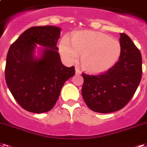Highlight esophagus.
Segmentation results:
<instances>
[{
	"instance_id": "1",
	"label": "esophagus",
	"mask_w": 147,
	"mask_h": 147,
	"mask_svg": "<svg viewBox=\"0 0 147 147\" xmlns=\"http://www.w3.org/2000/svg\"><path fill=\"white\" fill-rule=\"evenodd\" d=\"M76 73L77 75H80V74L82 73V71H81L79 70V68H76Z\"/></svg>"
}]
</instances>
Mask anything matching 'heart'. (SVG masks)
Returning a JSON list of instances; mask_svg holds the SVG:
<instances>
[{
	"instance_id": "obj_1",
	"label": "heart",
	"mask_w": 147,
	"mask_h": 147,
	"mask_svg": "<svg viewBox=\"0 0 147 147\" xmlns=\"http://www.w3.org/2000/svg\"><path fill=\"white\" fill-rule=\"evenodd\" d=\"M60 53L69 63L76 62L82 54V67L93 73H101L111 68L121 53L119 41L96 31H79L70 39L63 37L60 42Z\"/></svg>"
}]
</instances>
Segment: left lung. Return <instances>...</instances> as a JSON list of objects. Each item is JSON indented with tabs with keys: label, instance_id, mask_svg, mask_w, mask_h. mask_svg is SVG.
Instances as JSON below:
<instances>
[{
	"label": "left lung",
	"instance_id": "1",
	"mask_svg": "<svg viewBox=\"0 0 147 147\" xmlns=\"http://www.w3.org/2000/svg\"><path fill=\"white\" fill-rule=\"evenodd\" d=\"M119 61L104 73H82V96L88 107L95 112L117 111L123 108L137 90L142 78V56L128 35L120 33Z\"/></svg>",
	"mask_w": 147,
	"mask_h": 147
}]
</instances>
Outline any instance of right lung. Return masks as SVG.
<instances>
[{"instance_id":"1","label":"right lung","mask_w":147,"mask_h":147,"mask_svg":"<svg viewBox=\"0 0 147 147\" xmlns=\"http://www.w3.org/2000/svg\"><path fill=\"white\" fill-rule=\"evenodd\" d=\"M60 34L58 27H31L8 50L6 83L18 104L29 112L51 111L65 82L76 73L74 66L67 68L61 63L57 47ZM36 44L45 47L40 59L34 57Z\"/></svg>"}]
</instances>
